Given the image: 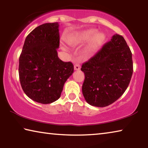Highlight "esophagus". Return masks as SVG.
<instances>
[{
	"mask_svg": "<svg viewBox=\"0 0 148 148\" xmlns=\"http://www.w3.org/2000/svg\"><path fill=\"white\" fill-rule=\"evenodd\" d=\"M80 69V66L79 64H76L74 65V70L75 71H78Z\"/></svg>",
	"mask_w": 148,
	"mask_h": 148,
	"instance_id": "obj_1",
	"label": "esophagus"
}]
</instances>
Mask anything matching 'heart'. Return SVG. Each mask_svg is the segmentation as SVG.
I'll return each instance as SVG.
<instances>
[{"instance_id": "obj_1", "label": "heart", "mask_w": 148, "mask_h": 148, "mask_svg": "<svg viewBox=\"0 0 148 148\" xmlns=\"http://www.w3.org/2000/svg\"><path fill=\"white\" fill-rule=\"evenodd\" d=\"M95 33H96V31L95 30H89V31L79 32L70 38L69 43L73 46H77V45L85 44L89 41L88 45L85 49V53L87 55H90L96 51L104 40V36L103 34L99 33L95 35ZM62 49L65 51L66 50V47L64 46L62 47Z\"/></svg>"}]
</instances>
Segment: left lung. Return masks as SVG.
Wrapping results in <instances>:
<instances>
[{"label": "left lung", "instance_id": "8db88e82", "mask_svg": "<svg viewBox=\"0 0 148 148\" xmlns=\"http://www.w3.org/2000/svg\"><path fill=\"white\" fill-rule=\"evenodd\" d=\"M85 79L82 92L88 104L105 107L114 103L128 87L133 72L132 53L123 37L111 40L82 64Z\"/></svg>", "mask_w": 148, "mask_h": 148}]
</instances>
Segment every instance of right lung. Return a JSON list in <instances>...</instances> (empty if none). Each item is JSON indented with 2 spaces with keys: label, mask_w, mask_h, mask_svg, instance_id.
Segmentation results:
<instances>
[{
  "label": "right lung",
  "mask_w": 148,
  "mask_h": 148,
  "mask_svg": "<svg viewBox=\"0 0 148 148\" xmlns=\"http://www.w3.org/2000/svg\"><path fill=\"white\" fill-rule=\"evenodd\" d=\"M59 24L47 23L37 27L26 37L19 59L22 89L30 99L50 104L61 97L64 84L74 72L71 62L57 56Z\"/></svg>",
  "instance_id": "1"
}]
</instances>
